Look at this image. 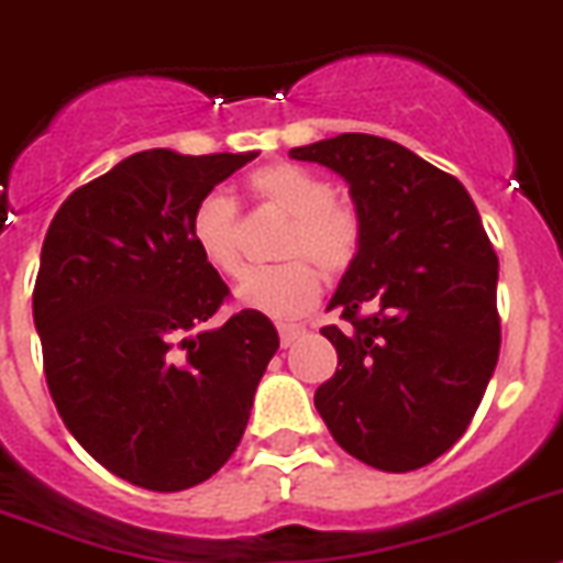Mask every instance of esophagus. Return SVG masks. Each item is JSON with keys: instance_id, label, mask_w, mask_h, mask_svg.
Segmentation results:
<instances>
[{"instance_id": "obj_1", "label": "esophagus", "mask_w": 563, "mask_h": 563, "mask_svg": "<svg viewBox=\"0 0 563 563\" xmlns=\"http://www.w3.org/2000/svg\"><path fill=\"white\" fill-rule=\"evenodd\" d=\"M277 332H280V343L283 346H291L295 340H300L306 334L303 325H291V323H283L277 325Z\"/></svg>"}]
</instances>
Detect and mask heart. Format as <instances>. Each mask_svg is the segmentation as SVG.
Returning a JSON list of instances; mask_svg holds the SVG:
<instances>
[{
  "label": "heart",
  "mask_w": 563,
  "mask_h": 563,
  "mask_svg": "<svg viewBox=\"0 0 563 563\" xmlns=\"http://www.w3.org/2000/svg\"><path fill=\"white\" fill-rule=\"evenodd\" d=\"M245 186L257 206L286 214L289 223L274 249L283 263L249 274L238 289L240 303L274 320L303 318L323 291L320 272L338 280L357 263L361 217L352 202L334 197L329 179L300 165H263ZM188 240L211 272L240 277L243 238L234 202L220 194L202 197L188 217Z\"/></svg>",
  "instance_id": "heart-1"
}]
</instances>
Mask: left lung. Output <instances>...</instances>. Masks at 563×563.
Listing matches in <instances>:
<instances>
[{"label":"left lung","instance_id":"8db88e82","mask_svg":"<svg viewBox=\"0 0 563 563\" xmlns=\"http://www.w3.org/2000/svg\"><path fill=\"white\" fill-rule=\"evenodd\" d=\"M289 157L346 179L363 225L329 303L346 323L320 329L338 369L314 406L357 461L420 470L466 432L498 363V254L466 188L404 145L340 134Z\"/></svg>","mask_w":563,"mask_h":563}]
</instances>
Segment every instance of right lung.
<instances>
[{
  "mask_svg": "<svg viewBox=\"0 0 563 563\" xmlns=\"http://www.w3.org/2000/svg\"><path fill=\"white\" fill-rule=\"evenodd\" d=\"M254 157L140 151L70 194L42 243L33 323L56 412L143 489L179 493L229 461L280 346L254 309L206 325L229 286L188 240L194 206Z\"/></svg>",
  "mask_w": 563,
  "mask_h": 563,
  "instance_id": "obj_1",
  "label": "right lung"
}]
</instances>
